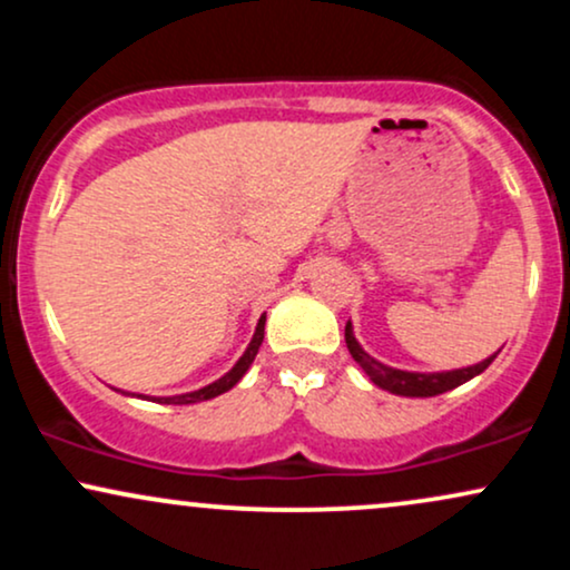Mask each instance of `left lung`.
<instances>
[{"label":"left lung","mask_w":570,"mask_h":570,"mask_svg":"<svg viewBox=\"0 0 570 570\" xmlns=\"http://www.w3.org/2000/svg\"><path fill=\"white\" fill-rule=\"evenodd\" d=\"M345 345H348L353 362L367 372L370 381L375 385H381V389H385V391H391V394H396V396H436V394H444V391H453V389H458V385L472 381V377L480 375V372H485L495 358V353H493V356L485 358V362L474 364V367L450 370V372L394 370V367H389V364L372 358L370 353L356 343L351 322L345 324Z\"/></svg>","instance_id":"8db88e82"}]
</instances>
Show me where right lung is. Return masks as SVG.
I'll list each match as a JSON object with an SVG mask.
<instances>
[{"label":"right lung","instance_id":"right-lung-1","mask_svg":"<svg viewBox=\"0 0 570 570\" xmlns=\"http://www.w3.org/2000/svg\"><path fill=\"white\" fill-rule=\"evenodd\" d=\"M263 337H265V316L259 318V324H257V332H254V337H252V343H248V348L244 351V356L238 358V364H235V367L227 372L225 377H219L217 383H212V385H206V389H200V391H193V394H179V396H163V399H158L160 404H195V402H206V399H214V396H219V394H225V391H230L235 383L240 381V377L246 375V370L252 367V362H254V356H257V351H259V345H263Z\"/></svg>","mask_w":570,"mask_h":570}]
</instances>
